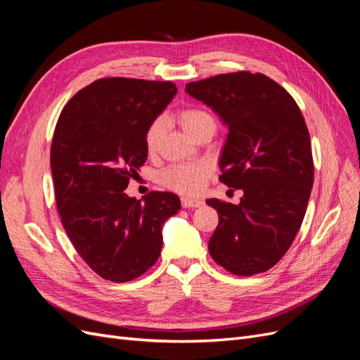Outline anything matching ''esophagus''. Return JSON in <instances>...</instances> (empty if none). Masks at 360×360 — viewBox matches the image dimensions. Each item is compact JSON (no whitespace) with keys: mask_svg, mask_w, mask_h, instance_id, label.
Wrapping results in <instances>:
<instances>
[{"mask_svg":"<svg viewBox=\"0 0 360 360\" xmlns=\"http://www.w3.org/2000/svg\"><path fill=\"white\" fill-rule=\"evenodd\" d=\"M202 201L200 200H192V198H181V205L184 209H193V207H200Z\"/></svg>","mask_w":360,"mask_h":360,"instance_id":"1","label":"esophagus"}]
</instances>
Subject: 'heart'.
Returning a JSON list of instances; mask_svg holds the SVG:
<instances>
[{"label":"heart","instance_id":"b5f03b06","mask_svg":"<svg viewBox=\"0 0 360 360\" xmlns=\"http://www.w3.org/2000/svg\"><path fill=\"white\" fill-rule=\"evenodd\" d=\"M177 120L184 132L192 138L197 136L205 127H216V122L210 112L198 106L183 108L177 112ZM163 135V120L155 118L146 129V147L153 153L158 150ZM209 177V168L205 165H176L160 172L159 181L163 186L181 195H193L201 191Z\"/></svg>","mask_w":360,"mask_h":360}]
</instances>
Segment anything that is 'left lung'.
Listing matches in <instances>:
<instances>
[{
    "mask_svg": "<svg viewBox=\"0 0 360 360\" xmlns=\"http://www.w3.org/2000/svg\"><path fill=\"white\" fill-rule=\"evenodd\" d=\"M228 126L219 180L243 189L238 204L207 200L219 214L209 252L238 276L274 267L303 222L314 183L307 123L296 101L263 73L216 75L186 85Z\"/></svg>",
    "mask_w": 360,
    "mask_h": 360,
    "instance_id": "1",
    "label": "left lung"
}]
</instances>
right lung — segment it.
I'll return each instance as SVG.
<instances>
[{"instance_id":"1","label":"right lung","mask_w":360,"mask_h":360,"mask_svg":"<svg viewBox=\"0 0 360 360\" xmlns=\"http://www.w3.org/2000/svg\"><path fill=\"white\" fill-rule=\"evenodd\" d=\"M177 93L171 81L102 78L76 93L53 130L57 209L76 252L106 281H132L153 266L162 226L180 210L171 192L144 201L124 193L147 160L146 129Z\"/></svg>"}]
</instances>
